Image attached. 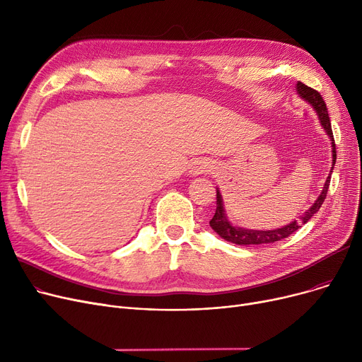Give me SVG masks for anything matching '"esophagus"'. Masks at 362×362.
<instances>
[{
	"label": "esophagus",
	"instance_id": "esophagus-1",
	"mask_svg": "<svg viewBox=\"0 0 362 362\" xmlns=\"http://www.w3.org/2000/svg\"><path fill=\"white\" fill-rule=\"evenodd\" d=\"M213 170V164L210 161L206 160H199V161H195L194 165H192V170L191 173L198 176V175H202V173H208V171Z\"/></svg>",
	"mask_w": 362,
	"mask_h": 362
}]
</instances>
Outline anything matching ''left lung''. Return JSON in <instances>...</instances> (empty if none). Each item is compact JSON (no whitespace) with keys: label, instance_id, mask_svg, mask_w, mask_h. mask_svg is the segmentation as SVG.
<instances>
[{"label":"left lung","instance_id":"1","mask_svg":"<svg viewBox=\"0 0 362 362\" xmlns=\"http://www.w3.org/2000/svg\"><path fill=\"white\" fill-rule=\"evenodd\" d=\"M298 93L299 97L303 98L305 101H308L314 110L317 111L321 126L325 127V130L327 132V135L332 139V146H333V165L336 163V144H334V138H333V132H332V123H330V117H329V112H327V107L325 100L320 95L318 90L307 86L305 83L298 82ZM333 170V168H332ZM330 177H332V171L330 175L325 183V187H322V192L320 194L318 199L314 202V205L310 208V210L302 216V221H292L291 224L281 227V229H274V230H245V229H239V227H233L229 221H227L226 216H224V210H223V201H221V195L217 191V208H216V213L214 217L210 220V226L213 227V230L223 238L227 242H232L236 245H267V243H273V242H279L284 238L291 236L293 232H296L302 224H305L318 210L321 204L325 202L326 197H327V191H329V185H330Z\"/></svg>","mask_w":362,"mask_h":362}]
</instances>
